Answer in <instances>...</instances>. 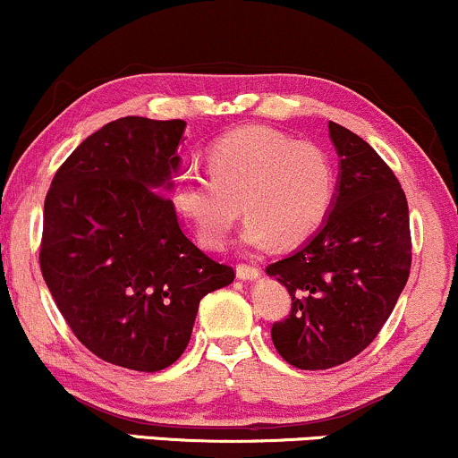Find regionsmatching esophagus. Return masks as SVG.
Instances as JSON below:
<instances>
[{
  "label": "esophagus",
  "mask_w": 458,
  "mask_h": 458,
  "mask_svg": "<svg viewBox=\"0 0 458 458\" xmlns=\"http://www.w3.org/2000/svg\"><path fill=\"white\" fill-rule=\"evenodd\" d=\"M235 275H238V279H242V281H253L259 276V268H257V266H250V264H238L235 266Z\"/></svg>",
  "instance_id": "34e87169"
}]
</instances>
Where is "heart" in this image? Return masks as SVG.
Here are the masks:
<instances>
[{
	"label": "heart",
	"mask_w": 458,
	"mask_h": 458,
	"mask_svg": "<svg viewBox=\"0 0 458 458\" xmlns=\"http://www.w3.org/2000/svg\"><path fill=\"white\" fill-rule=\"evenodd\" d=\"M208 174L186 173L174 182V212L194 238L220 249L242 212V242L279 246L305 242L320 229L333 203V166L313 142L250 125L229 131L208 151Z\"/></svg>",
	"instance_id": "b5f03b06"
}]
</instances>
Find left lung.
<instances>
[{
    "label": "left lung",
    "instance_id": "obj_1",
    "mask_svg": "<svg viewBox=\"0 0 458 458\" xmlns=\"http://www.w3.org/2000/svg\"><path fill=\"white\" fill-rule=\"evenodd\" d=\"M328 136L340 156L331 212L310 242L266 268L292 296L272 344L301 369L335 368L368 348L411 270L409 205L394 171L346 127L331 121Z\"/></svg>",
    "mask_w": 458,
    "mask_h": 458
}]
</instances>
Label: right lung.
<instances>
[{
  "instance_id": "obj_1",
  "label": "right lung",
  "mask_w": 458,
  "mask_h": 458,
  "mask_svg": "<svg viewBox=\"0 0 458 458\" xmlns=\"http://www.w3.org/2000/svg\"><path fill=\"white\" fill-rule=\"evenodd\" d=\"M186 121L125 116L86 138L45 199L40 272L60 313L92 354L157 372L192 335L199 302L233 268L197 249L166 190Z\"/></svg>"
}]
</instances>
